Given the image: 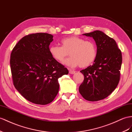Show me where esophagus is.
I'll return each mask as SVG.
<instances>
[{
	"label": "esophagus",
	"instance_id": "esophagus-1",
	"mask_svg": "<svg viewBox=\"0 0 132 132\" xmlns=\"http://www.w3.org/2000/svg\"><path fill=\"white\" fill-rule=\"evenodd\" d=\"M69 73L70 74H74L75 73V71L71 70V69H69Z\"/></svg>",
	"mask_w": 132,
	"mask_h": 132
}]
</instances>
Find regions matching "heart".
I'll list each match as a JSON object with an SVG mask.
<instances>
[{
  "label": "heart",
  "mask_w": 132,
  "mask_h": 132,
  "mask_svg": "<svg viewBox=\"0 0 132 132\" xmlns=\"http://www.w3.org/2000/svg\"><path fill=\"white\" fill-rule=\"evenodd\" d=\"M61 43V46H50L49 51L53 59L59 62L63 61L70 53L71 57L63 61L67 66L72 67L80 66L84 68L90 66L96 59L97 47L92 40L71 36L62 39Z\"/></svg>",
  "instance_id": "heart-1"
}]
</instances>
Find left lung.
<instances>
[{
	"label": "left lung",
	"mask_w": 132,
	"mask_h": 132,
	"mask_svg": "<svg viewBox=\"0 0 132 132\" xmlns=\"http://www.w3.org/2000/svg\"><path fill=\"white\" fill-rule=\"evenodd\" d=\"M83 35L93 37L97 54L92 66L80 71L84 74V80L79 90L85 99L99 101L109 96L119 83L121 52L116 40L103 32L95 31Z\"/></svg>",
	"instance_id": "8db88e82"
}]
</instances>
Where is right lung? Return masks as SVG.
<instances>
[{"mask_svg": "<svg viewBox=\"0 0 132 132\" xmlns=\"http://www.w3.org/2000/svg\"><path fill=\"white\" fill-rule=\"evenodd\" d=\"M53 37L46 33L26 36L11 53L13 84L25 99L34 104L51 103L59 93V78L69 73L67 68L53 59L50 53Z\"/></svg>", "mask_w": 132, "mask_h": 132, "instance_id": "add662e5", "label": "right lung"}]
</instances>
